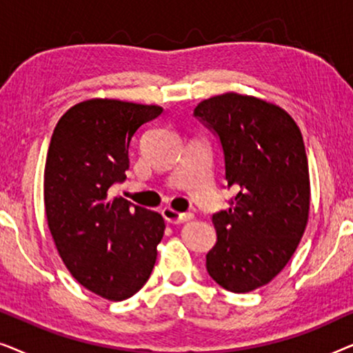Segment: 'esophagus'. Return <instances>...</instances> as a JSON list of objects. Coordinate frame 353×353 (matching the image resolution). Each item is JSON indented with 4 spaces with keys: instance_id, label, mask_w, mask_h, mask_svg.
Instances as JSON below:
<instances>
[{
    "instance_id": "esophagus-1",
    "label": "esophagus",
    "mask_w": 353,
    "mask_h": 353,
    "mask_svg": "<svg viewBox=\"0 0 353 353\" xmlns=\"http://www.w3.org/2000/svg\"><path fill=\"white\" fill-rule=\"evenodd\" d=\"M162 215L168 223H185V221L194 219V214H191V212H176L170 209V207L162 209Z\"/></svg>"
}]
</instances>
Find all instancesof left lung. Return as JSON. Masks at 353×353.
<instances>
[{
	"instance_id": "1",
	"label": "left lung",
	"mask_w": 353,
	"mask_h": 353,
	"mask_svg": "<svg viewBox=\"0 0 353 353\" xmlns=\"http://www.w3.org/2000/svg\"><path fill=\"white\" fill-rule=\"evenodd\" d=\"M194 115L219 134L236 192L212 216L207 272L226 291L250 292L286 267L305 231L310 176L301 128L279 105L239 93L201 101Z\"/></svg>"
}]
</instances>
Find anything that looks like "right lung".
<instances>
[{"label":"right lung","instance_id":"1","mask_svg":"<svg viewBox=\"0 0 353 353\" xmlns=\"http://www.w3.org/2000/svg\"><path fill=\"white\" fill-rule=\"evenodd\" d=\"M161 105L94 98L72 105L52 132L45 165V212L72 276L108 301L144 286L165 223L161 214L112 196L125 181L128 149Z\"/></svg>","mask_w":353,"mask_h":353}]
</instances>
